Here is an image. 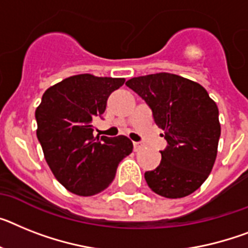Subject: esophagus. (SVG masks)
I'll use <instances>...</instances> for the list:
<instances>
[{
    "mask_svg": "<svg viewBox=\"0 0 248 248\" xmlns=\"http://www.w3.org/2000/svg\"><path fill=\"white\" fill-rule=\"evenodd\" d=\"M134 149H135V151H140V150L143 149V143L142 142H134Z\"/></svg>",
    "mask_w": 248,
    "mask_h": 248,
    "instance_id": "34e87169",
    "label": "esophagus"
}]
</instances>
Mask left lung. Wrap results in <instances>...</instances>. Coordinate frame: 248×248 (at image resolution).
Instances as JSON below:
<instances>
[{"label":"left lung","instance_id":"obj_1","mask_svg":"<svg viewBox=\"0 0 248 248\" xmlns=\"http://www.w3.org/2000/svg\"><path fill=\"white\" fill-rule=\"evenodd\" d=\"M126 85L151 108L168 146L147 185L165 198H183L205 182L217 157L218 107L199 83L171 73L131 78Z\"/></svg>","mask_w":248,"mask_h":248}]
</instances>
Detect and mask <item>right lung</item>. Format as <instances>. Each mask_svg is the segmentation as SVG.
Returning <instances> with one entry per match:
<instances>
[{"label": "right lung", "mask_w": 248, "mask_h": 248, "mask_svg": "<svg viewBox=\"0 0 248 248\" xmlns=\"http://www.w3.org/2000/svg\"><path fill=\"white\" fill-rule=\"evenodd\" d=\"M124 78L78 74L45 91L35 111L36 136L50 170L66 190L89 197L113 182L121 160L132 153L126 136H93V120Z\"/></svg>", "instance_id": "obj_1"}]
</instances>
